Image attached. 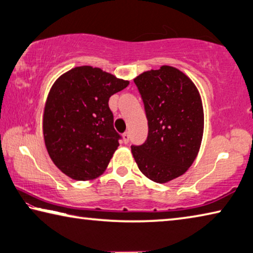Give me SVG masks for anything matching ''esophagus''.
<instances>
[{
  "label": "esophagus",
  "instance_id": "1",
  "mask_svg": "<svg viewBox=\"0 0 253 253\" xmlns=\"http://www.w3.org/2000/svg\"><path fill=\"white\" fill-rule=\"evenodd\" d=\"M123 138H124V142H125V144H127L128 142H129V139H130V134H129V131L124 132V134H123Z\"/></svg>",
  "mask_w": 253,
  "mask_h": 253
}]
</instances>
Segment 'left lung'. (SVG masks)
<instances>
[{
    "label": "left lung",
    "mask_w": 253,
    "mask_h": 253,
    "mask_svg": "<svg viewBox=\"0 0 253 253\" xmlns=\"http://www.w3.org/2000/svg\"><path fill=\"white\" fill-rule=\"evenodd\" d=\"M144 101L148 136L132 156L145 176L168 183L193 164L200 151L204 114L200 92L188 77L170 66L145 71L134 79Z\"/></svg>",
    "instance_id": "8db88e82"
}]
</instances>
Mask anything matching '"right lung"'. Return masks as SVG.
<instances>
[{"label": "right lung", "instance_id": "obj_1", "mask_svg": "<svg viewBox=\"0 0 253 253\" xmlns=\"http://www.w3.org/2000/svg\"><path fill=\"white\" fill-rule=\"evenodd\" d=\"M128 84L90 66L55 80L44 106L43 137L50 158L67 176L89 181L105 172L121 139L108 101Z\"/></svg>", "mask_w": 253, "mask_h": 253}]
</instances>
